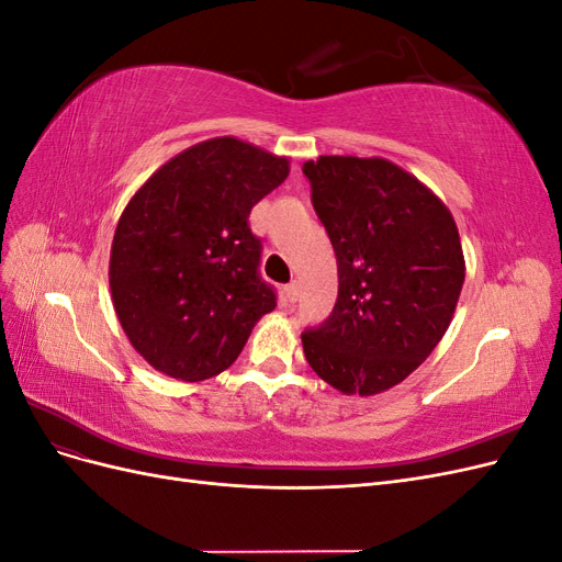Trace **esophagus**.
<instances>
[{
  "mask_svg": "<svg viewBox=\"0 0 562 562\" xmlns=\"http://www.w3.org/2000/svg\"><path fill=\"white\" fill-rule=\"evenodd\" d=\"M297 295H300V283H297V281H291V283H288V285L283 288V297H285L288 302H295Z\"/></svg>",
  "mask_w": 562,
  "mask_h": 562,
  "instance_id": "obj_1",
  "label": "esophagus"
}]
</instances>
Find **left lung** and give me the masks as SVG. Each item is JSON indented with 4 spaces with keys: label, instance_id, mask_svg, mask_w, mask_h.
Here are the masks:
<instances>
[{
    "label": "left lung",
    "instance_id": "8db88e82",
    "mask_svg": "<svg viewBox=\"0 0 562 562\" xmlns=\"http://www.w3.org/2000/svg\"><path fill=\"white\" fill-rule=\"evenodd\" d=\"M337 258V302L302 333L316 375L375 396L417 370L446 335L464 283L454 217L427 184L382 157L304 161Z\"/></svg>",
    "mask_w": 562,
    "mask_h": 562
}]
</instances>
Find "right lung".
I'll use <instances>...</instances> for the list:
<instances>
[{
	"instance_id": "1",
	"label": "right lung",
	"mask_w": 562,
	"mask_h": 562,
	"mask_svg": "<svg viewBox=\"0 0 562 562\" xmlns=\"http://www.w3.org/2000/svg\"><path fill=\"white\" fill-rule=\"evenodd\" d=\"M291 161L232 135L187 147L131 196L110 252V291L133 349L164 375L227 370L277 295L260 274L250 209Z\"/></svg>"
}]
</instances>
